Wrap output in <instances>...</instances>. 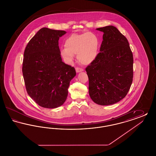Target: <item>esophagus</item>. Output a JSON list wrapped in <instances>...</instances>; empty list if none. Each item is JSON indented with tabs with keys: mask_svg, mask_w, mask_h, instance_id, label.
Returning a JSON list of instances; mask_svg holds the SVG:
<instances>
[{
	"mask_svg": "<svg viewBox=\"0 0 156 156\" xmlns=\"http://www.w3.org/2000/svg\"><path fill=\"white\" fill-rule=\"evenodd\" d=\"M75 69H76V73H80V72L83 71V69L82 68H80V67H76Z\"/></svg>",
	"mask_w": 156,
	"mask_h": 156,
	"instance_id": "34e87169",
	"label": "esophagus"
}]
</instances>
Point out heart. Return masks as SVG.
Here are the masks:
<instances>
[{
    "instance_id": "1",
    "label": "heart",
    "mask_w": 156,
    "mask_h": 156,
    "mask_svg": "<svg viewBox=\"0 0 156 156\" xmlns=\"http://www.w3.org/2000/svg\"><path fill=\"white\" fill-rule=\"evenodd\" d=\"M99 44L98 37L94 33H74L67 37L65 47L61 49V55L67 63L71 64L74 59V54H77L80 62L88 65L97 58Z\"/></svg>"
}]
</instances>
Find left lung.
Returning a JSON list of instances; mask_svg holds the SVG:
<instances>
[{
	"label": "left lung",
	"instance_id": "8db88e82",
	"mask_svg": "<svg viewBox=\"0 0 156 156\" xmlns=\"http://www.w3.org/2000/svg\"><path fill=\"white\" fill-rule=\"evenodd\" d=\"M97 58L86 68L89 94L100 105L116 104L127 94L133 81V57L129 42L118 29L108 26Z\"/></svg>",
	"mask_w": 156,
	"mask_h": 156
}]
</instances>
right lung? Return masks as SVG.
<instances>
[{
  "label": "right lung",
  "mask_w": 156,
  "mask_h": 156,
  "mask_svg": "<svg viewBox=\"0 0 156 156\" xmlns=\"http://www.w3.org/2000/svg\"><path fill=\"white\" fill-rule=\"evenodd\" d=\"M66 31L43 27L27 45L22 72L28 95L39 106L56 108L65 102L71 80L76 75L74 67L62 61L59 37Z\"/></svg>",
  "instance_id": "add662e5"
}]
</instances>
